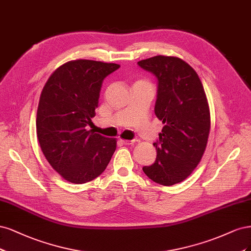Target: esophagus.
Here are the masks:
<instances>
[{
	"mask_svg": "<svg viewBox=\"0 0 251 251\" xmlns=\"http://www.w3.org/2000/svg\"><path fill=\"white\" fill-rule=\"evenodd\" d=\"M120 142L124 145H132L135 143V140H121Z\"/></svg>",
	"mask_w": 251,
	"mask_h": 251,
	"instance_id": "obj_1",
	"label": "esophagus"
}]
</instances>
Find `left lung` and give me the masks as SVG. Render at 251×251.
Here are the masks:
<instances>
[{
    "label": "left lung",
    "mask_w": 251,
    "mask_h": 251,
    "mask_svg": "<svg viewBox=\"0 0 251 251\" xmlns=\"http://www.w3.org/2000/svg\"><path fill=\"white\" fill-rule=\"evenodd\" d=\"M155 76V116L165 124L153 144L154 164L143 167L151 180L173 185L184 180L203 155L211 128L204 88L197 73L178 57L154 56L137 62Z\"/></svg>",
    "instance_id": "obj_1"
}]
</instances>
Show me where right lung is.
<instances>
[{
    "instance_id": "right-lung-1",
    "label": "right lung",
    "mask_w": 251,
    "mask_h": 251,
    "mask_svg": "<svg viewBox=\"0 0 251 251\" xmlns=\"http://www.w3.org/2000/svg\"><path fill=\"white\" fill-rule=\"evenodd\" d=\"M117 63L79 59L56 70L40 95L36 132L40 148L56 172L73 183L101 175L117 147L115 139L87 130L93 125L103 80Z\"/></svg>"
}]
</instances>
